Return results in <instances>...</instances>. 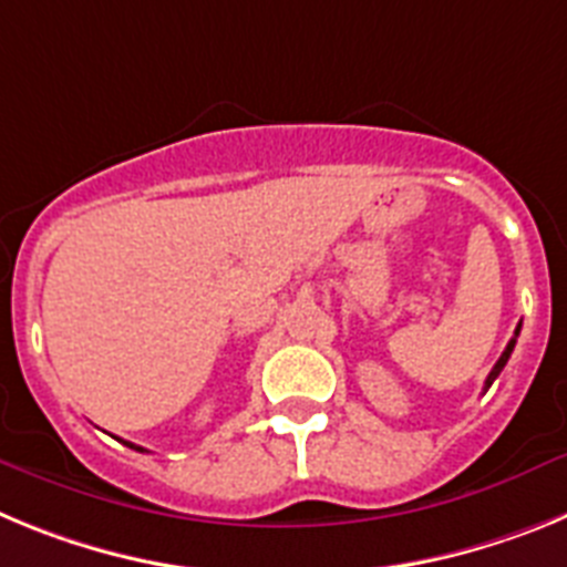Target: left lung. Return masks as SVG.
Here are the masks:
<instances>
[{"label":"left lung","instance_id":"8db88e82","mask_svg":"<svg viewBox=\"0 0 567 567\" xmlns=\"http://www.w3.org/2000/svg\"><path fill=\"white\" fill-rule=\"evenodd\" d=\"M519 329H523V323H517V329H514V338H511V340H508V346H505V352H503V354H499V360H497V363H494V369H491V374H488V378H485V389H483V392H488V385H491V383H494V380H497V374H499V372H503V369H505V363H508L511 352H514V346H517V338H519Z\"/></svg>","mask_w":567,"mask_h":567}]
</instances>
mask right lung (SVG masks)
<instances>
[{"label":"right lung","mask_w":567,"mask_h":567,"mask_svg":"<svg viewBox=\"0 0 567 567\" xmlns=\"http://www.w3.org/2000/svg\"><path fill=\"white\" fill-rule=\"evenodd\" d=\"M124 445H130V449H135V452H147V449H142V445H135V443H124Z\"/></svg>","instance_id":"add662e5"}]
</instances>
